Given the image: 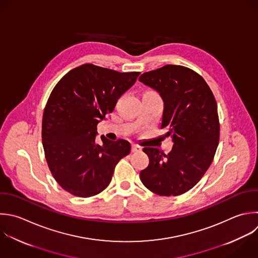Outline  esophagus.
I'll use <instances>...</instances> for the list:
<instances>
[{"mask_svg":"<svg viewBox=\"0 0 258 258\" xmlns=\"http://www.w3.org/2000/svg\"><path fill=\"white\" fill-rule=\"evenodd\" d=\"M141 150V147L136 145V144H132L131 145V151L132 152H137V151H140Z\"/></svg>","mask_w":258,"mask_h":258,"instance_id":"obj_1","label":"esophagus"}]
</instances>
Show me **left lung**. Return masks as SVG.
I'll return each instance as SVG.
<instances>
[{
    "label": "left lung",
    "mask_w": 258,
    "mask_h": 258,
    "mask_svg": "<svg viewBox=\"0 0 258 258\" xmlns=\"http://www.w3.org/2000/svg\"><path fill=\"white\" fill-rule=\"evenodd\" d=\"M139 82L152 88L164 103L161 129L173 146L168 154L144 147L148 166L141 170L142 183L159 196H178L194 187L204 176L215 156L220 124L215 97L196 72L167 64L144 73Z\"/></svg>",
    "instance_id": "1"
}]
</instances>
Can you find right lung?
Segmentation results:
<instances>
[{
    "label": "right lung",
    "instance_id": "add662e5",
    "mask_svg": "<svg viewBox=\"0 0 258 258\" xmlns=\"http://www.w3.org/2000/svg\"><path fill=\"white\" fill-rule=\"evenodd\" d=\"M139 75L86 63L69 72L52 90L43 113L42 143L53 177L70 194H100L119 160L130 153V143L123 139L101 137L99 144L97 125Z\"/></svg>",
    "mask_w": 258,
    "mask_h": 258
}]
</instances>
